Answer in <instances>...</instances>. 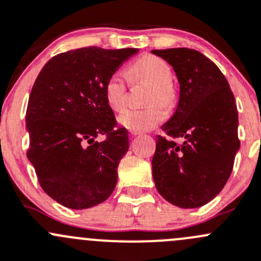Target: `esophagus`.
<instances>
[{
	"label": "esophagus",
	"mask_w": 261,
	"mask_h": 261,
	"mask_svg": "<svg viewBox=\"0 0 261 261\" xmlns=\"http://www.w3.org/2000/svg\"><path fill=\"white\" fill-rule=\"evenodd\" d=\"M130 134H131V136H138V135H140V131L130 130Z\"/></svg>",
	"instance_id": "1"
}]
</instances>
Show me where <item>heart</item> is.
I'll use <instances>...</instances> for the list:
<instances>
[{"instance_id":"heart-1","label":"heart","mask_w":261,"mask_h":261,"mask_svg":"<svg viewBox=\"0 0 261 261\" xmlns=\"http://www.w3.org/2000/svg\"><path fill=\"white\" fill-rule=\"evenodd\" d=\"M130 72L153 85L148 103L153 105L144 108H128L118 116L121 126L134 131H148L155 127L167 118V108L162 103L171 100L168 85L172 82V70L163 60L154 56H145L131 66ZM105 95L108 106L113 111H121L126 105V75L122 71H115L105 85ZM156 103H154L153 102Z\"/></svg>"}]
</instances>
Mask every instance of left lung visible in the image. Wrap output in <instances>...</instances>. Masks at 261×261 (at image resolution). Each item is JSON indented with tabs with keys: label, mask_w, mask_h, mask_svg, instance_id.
I'll return each instance as SVG.
<instances>
[{
	"label": "left lung",
	"mask_w": 261,
	"mask_h": 261,
	"mask_svg": "<svg viewBox=\"0 0 261 261\" xmlns=\"http://www.w3.org/2000/svg\"><path fill=\"white\" fill-rule=\"evenodd\" d=\"M173 67L178 105L162 126L174 143L156 136L151 167L159 194L179 208L213 200L231 176L240 149L239 112L228 82L216 63L189 48L153 49Z\"/></svg>",
	"instance_id": "obj_1"
}]
</instances>
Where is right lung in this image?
<instances>
[{
    "label": "right lung",
    "mask_w": 261,
    "mask_h": 261,
    "mask_svg": "<svg viewBox=\"0 0 261 261\" xmlns=\"http://www.w3.org/2000/svg\"><path fill=\"white\" fill-rule=\"evenodd\" d=\"M138 48L85 47L60 53L40 70L27 108L28 159L47 195L70 209L110 198L128 134L105 95L108 77ZM105 135L103 142L95 138Z\"/></svg>",
    "instance_id": "obj_1"
}]
</instances>
